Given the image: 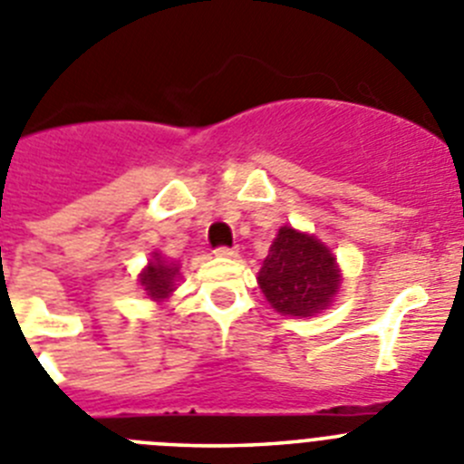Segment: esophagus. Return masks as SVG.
<instances>
[{
  "mask_svg": "<svg viewBox=\"0 0 464 464\" xmlns=\"http://www.w3.org/2000/svg\"><path fill=\"white\" fill-rule=\"evenodd\" d=\"M215 256H219V258H236L237 256V249H233V246H218V249H215Z\"/></svg>",
  "mask_w": 464,
  "mask_h": 464,
  "instance_id": "obj_1",
  "label": "esophagus"
}]
</instances>
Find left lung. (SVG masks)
Here are the masks:
<instances>
[{
  "mask_svg": "<svg viewBox=\"0 0 464 464\" xmlns=\"http://www.w3.org/2000/svg\"><path fill=\"white\" fill-rule=\"evenodd\" d=\"M258 285L275 311L309 318L332 304L341 270L330 246L318 237L281 227L258 272Z\"/></svg>",
  "mask_w": 464,
  "mask_h": 464,
  "instance_id": "obj_1",
  "label": "left lung"
}]
</instances>
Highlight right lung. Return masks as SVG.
<instances>
[{"label":"right lung","mask_w":464,"mask_h":464,"mask_svg":"<svg viewBox=\"0 0 464 464\" xmlns=\"http://www.w3.org/2000/svg\"><path fill=\"white\" fill-rule=\"evenodd\" d=\"M180 276V263L167 261L160 252H153L149 266L141 270L140 284L144 285L146 295L155 302H164L173 291Z\"/></svg>","instance_id":"right-lung-1"}]
</instances>
